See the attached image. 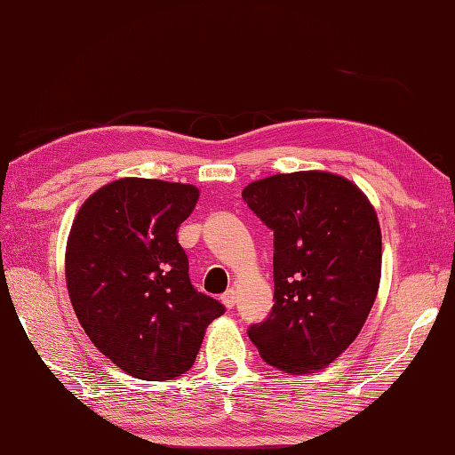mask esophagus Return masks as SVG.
Here are the masks:
<instances>
[{
	"label": "esophagus",
	"instance_id": "1",
	"mask_svg": "<svg viewBox=\"0 0 455 455\" xmlns=\"http://www.w3.org/2000/svg\"><path fill=\"white\" fill-rule=\"evenodd\" d=\"M221 303H224L228 308H231V307H235V303H237V297H235V291L234 289H229V291H226L224 295H221Z\"/></svg>",
	"mask_w": 455,
	"mask_h": 455
}]
</instances>
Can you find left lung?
I'll return each mask as SVG.
<instances>
[{
	"label": "left lung",
	"instance_id": "1",
	"mask_svg": "<svg viewBox=\"0 0 455 455\" xmlns=\"http://www.w3.org/2000/svg\"><path fill=\"white\" fill-rule=\"evenodd\" d=\"M242 198L273 231L275 281V305L247 334L279 371H319L356 339L379 293L376 212L353 182L319 170L257 180Z\"/></svg>",
	"mask_w": 455,
	"mask_h": 455
}]
</instances>
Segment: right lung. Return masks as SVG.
Returning a JSON list of instances; mask_svg holds the SVG:
<instances>
[{
	"label": "right lung",
	"instance_id": "obj_1",
	"mask_svg": "<svg viewBox=\"0 0 455 455\" xmlns=\"http://www.w3.org/2000/svg\"><path fill=\"white\" fill-rule=\"evenodd\" d=\"M198 188L123 178L81 205L67 242L65 275L76 319L92 345L140 380L192 368L204 331L226 313L194 289L176 229Z\"/></svg>",
	"mask_w": 455,
	"mask_h": 455
}]
</instances>
